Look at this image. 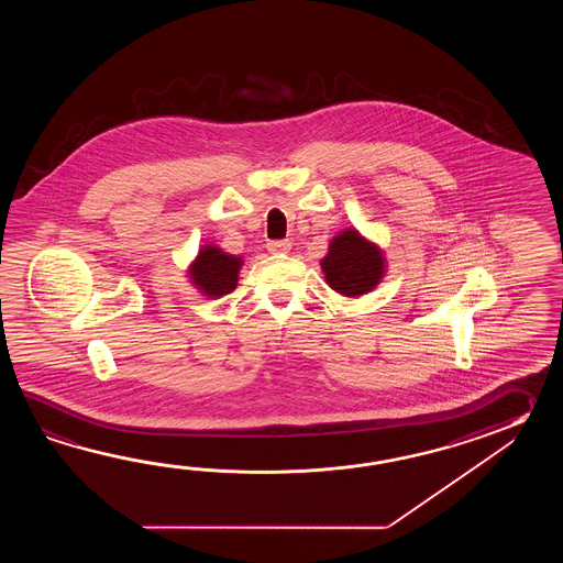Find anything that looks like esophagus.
<instances>
[{"label":"esophagus","instance_id":"1","mask_svg":"<svg viewBox=\"0 0 563 563\" xmlns=\"http://www.w3.org/2000/svg\"><path fill=\"white\" fill-rule=\"evenodd\" d=\"M289 250H291V243L287 240H276L267 243V252L269 253H287Z\"/></svg>","mask_w":563,"mask_h":563}]
</instances>
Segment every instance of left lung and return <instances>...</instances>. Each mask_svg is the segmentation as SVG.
Listing matches in <instances>:
<instances>
[{"mask_svg": "<svg viewBox=\"0 0 563 563\" xmlns=\"http://www.w3.org/2000/svg\"><path fill=\"white\" fill-rule=\"evenodd\" d=\"M328 286L346 298H358L372 291L384 277L383 250L362 238L356 229H344L330 241L322 262Z\"/></svg>", "mask_w": 563, "mask_h": 563, "instance_id": "left-lung-1", "label": "left lung"}]
</instances>
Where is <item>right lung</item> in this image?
Wrapping results in <instances>:
<instances>
[{"label":"right lung","mask_w":563,"mask_h":563,"mask_svg":"<svg viewBox=\"0 0 563 563\" xmlns=\"http://www.w3.org/2000/svg\"><path fill=\"white\" fill-rule=\"evenodd\" d=\"M243 260L221 252L217 245H205L189 265V279L207 298H221L238 287Z\"/></svg>","instance_id":"right-lung-1"}]
</instances>
